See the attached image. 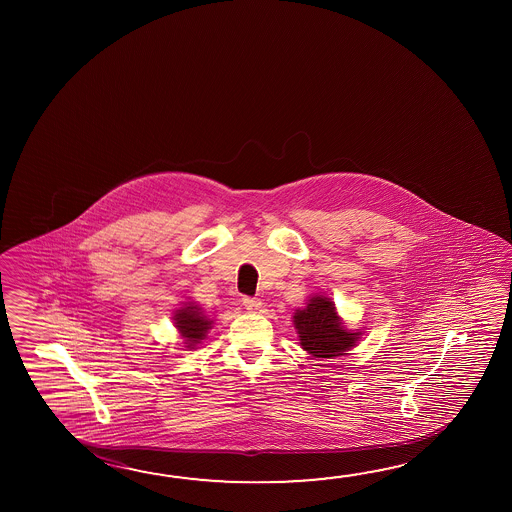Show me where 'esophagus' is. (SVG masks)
I'll use <instances>...</instances> for the list:
<instances>
[{"instance_id":"esophagus-1","label":"esophagus","mask_w":512,"mask_h":512,"mask_svg":"<svg viewBox=\"0 0 512 512\" xmlns=\"http://www.w3.org/2000/svg\"><path fill=\"white\" fill-rule=\"evenodd\" d=\"M243 305L246 309L250 310V312H257V310L262 309V303L257 298H248V296H244Z\"/></svg>"}]
</instances>
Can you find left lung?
I'll use <instances>...</instances> for the list:
<instances>
[{
	"label": "left lung",
	"mask_w": 512,
	"mask_h": 512,
	"mask_svg": "<svg viewBox=\"0 0 512 512\" xmlns=\"http://www.w3.org/2000/svg\"><path fill=\"white\" fill-rule=\"evenodd\" d=\"M298 344L314 359H336L361 341L362 330H350L339 316L336 303L325 294H310L303 307L294 310Z\"/></svg>",
	"instance_id": "8db88e82"
}]
</instances>
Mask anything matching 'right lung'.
<instances>
[{"instance_id":"add662e5","label":"right lung","mask_w":512,"mask_h":512,"mask_svg":"<svg viewBox=\"0 0 512 512\" xmlns=\"http://www.w3.org/2000/svg\"><path fill=\"white\" fill-rule=\"evenodd\" d=\"M173 325L184 341L185 350H196V346L202 344L209 334L214 319H210L198 303L185 302L173 312Z\"/></svg>"}]
</instances>
